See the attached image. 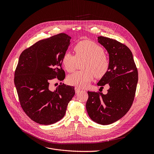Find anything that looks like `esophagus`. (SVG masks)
Returning a JSON list of instances; mask_svg holds the SVG:
<instances>
[{
  "instance_id": "1",
  "label": "esophagus",
  "mask_w": 154,
  "mask_h": 154,
  "mask_svg": "<svg viewBox=\"0 0 154 154\" xmlns=\"http://www.w3.org/2000/svg\"><path fill=\"white\" fill-rule=\"evenodd\" d=\"M75 92L76 93H78V92H79L81 91V89L78 88V87H75Z\"/></svg>"
}]
</instances>
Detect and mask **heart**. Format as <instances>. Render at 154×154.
<instances>
[{"instance_id":"heart-1","label":"heart","mask_w":154,"mask_h":154,"mask_svg":"<svg viewBox=\"0 0 154 154\" xmlns=\"http://www.w3.org/2000/svg\"><path fill=\"white\" fill-rule=\"evenodd\" d=\"M73 50L75 55L66 51L63 55L62 62L69 72H73L77 66L78 60H84L83 70L78 71L67 78V82L78 88L88 86L94 78L104 76L110 67V60L104 53L103 48L94 42L83 40L75 45Z\"/></svg>"}]
</instances>
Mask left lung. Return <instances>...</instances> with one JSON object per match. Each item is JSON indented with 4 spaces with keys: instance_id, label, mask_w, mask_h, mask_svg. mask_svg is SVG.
I'll use <instances>...</instances> for the list:
<instances>
[{
    "instance_id": "1",
    "label": "left lung",
    "mask_w": 154,
    "mask_h": 154,
    "mask_svg": "<svg viewBox=\"0 0 154 154\" xmlns=\"http://www.w3.org/2000/svg\"><path fill=\"white\" fill-rule=\"evenodd\" d=\"M98 43L109 54L110 67L97 85H109L106 94L88 91L86 109L97 123L107 125L123 117L132 106L138 81V72L131 50L124 44L100 36Z\"/></svg>"
}]
</instances>
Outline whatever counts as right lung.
<instances>
[{
  "mask_svg": "<svg viewBox=\"0 0 154 154\" xmlns=\"http://www.w3.org/2000/svg\"><path fill=\"white\" fill-rule=\"evenodd\" d=\"M71 37L65 33L40 40L21 54L15 72L14 83L21 106L35 122L44 125L56 123L66 113L75 94L74 87L62 83L50 90L51 80L63 81V55Z\"/></svg>",
  "mask_w": 154,
  "mask_h": 154,
  "instance_id": "1",
  "label": "right lung"
}]
</instances>
